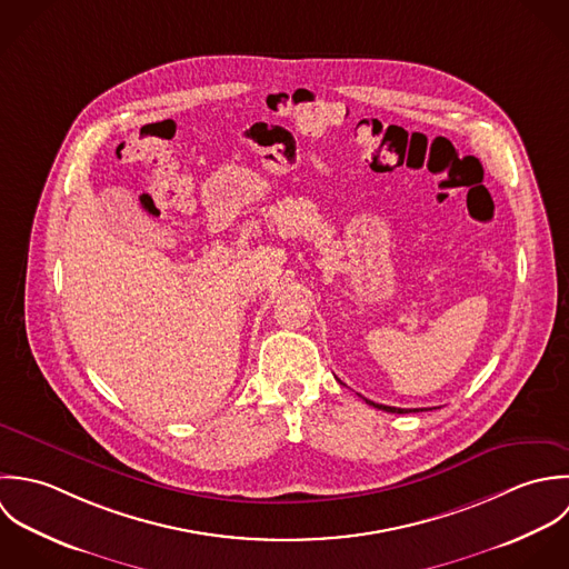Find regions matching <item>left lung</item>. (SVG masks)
<instances>
[{"instance_id":"obj_1","label":"left lung","mask_w":569,"mask_h":569,"mask_svg":"<svg viewBox=\"0 0 569 569\" xmlns=\"http://www.w3.org/2000/svg\"><path fill=\"white\" fill-rule=\"evenodd\" d=\"M369 407H376V409H380V411H387V413H416V411H420V409H398V407H387V405H376V402H371V400H367V398H362Z\"/></svg>"}]
</instances>
